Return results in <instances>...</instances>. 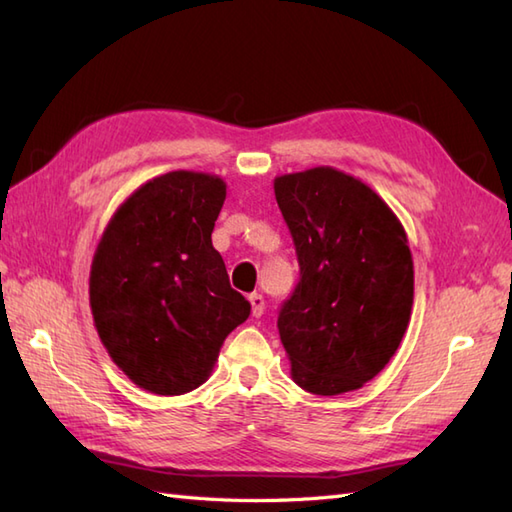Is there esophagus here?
I'll return each instance as SVG.
<instances>
[{"label": "esophagus", "mask_w": 512, "mask_h": 512, "mask_svg": "<svg viewBox=\"0 0 512 512\" xmlns=\"http://www.w3.org/2000/svg\"><path fill=\"white\" fill-rule=\"evenodd\" d=\"M248 301H250V308H253V317H262L264 314V297L259 295V292H253V295L248 297Z\"/></svg>", "instance_id": "esophagus-1"}]
</instances>
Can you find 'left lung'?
I'll list each match as a JSON object with an SVG mask.
<instances>
[{"label":"left lung","instance_id":"1","mask_svg":"<svg viewBox=\"0 0 512 512\" xmlns=\"http://www.w3.org/2000/svg\"><path fill=\"white\" fill-rule=\"evenodd\" d=\"M299 259V284L277 328L292 380L317 396L363 387L405 336L413 259L396 213L365 182L334 167L275 178Z\"/></svg>","mask_w":512,"mask_h":512}]
</instances>
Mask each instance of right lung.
<instances>
[{
	"label": "right lung",
	"instance_id": "right-lung-1",
	"mask_svg": "<svg viewBox=\"0 0 512 512\" xmlns=\"http://www.w3.org/2000/svg\"><path fill=\"white\" fill-rule=\"evenodd\" d=\"M224 200L220 176L169 171L118 206L96 246L94 328L112 361L151 394L200 387L250 314L211 242Z\"/></svg>",
	"mask_w": 512,
	"mask_h": 512
}]
</instances>
